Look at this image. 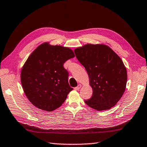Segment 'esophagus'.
<instances>
[{
  "label": "esophagus",
  "mask_w": 147,
  "mask_h": 147,
  "mask_svg": "<svg viewBox=\"0 0 147 147\" xmlns=\"http://www.w3.org/2000/svg\"><path fill=\"white\" fill-rule=\"evenodd\" d=\"M81 87H82V85H80V84H79L77 86V87H74V89H75L76 90H80V88H81Z\"/></svg>",
  "instance_id": "34e87169"
}]
</instances>
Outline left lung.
I'll list each match as a JSON object with an SVG mask.
<instances>
[{
	"label": "left lung",
	"instance_id": "8db88e82",
	"mask_svg": "<svg viewBox=\"0 0 147 147\" xmlns=\"http://www.w3.org/2000/svg\"><path fill=\"white\" fill-rule=\"evenodd\" d=\"M74 53L87 71L93 90L85 102L98 111L113 107L122 97L127 83V71L121 59L103 45H86L75 49Z\"/></svg>",
	"mask_w": 147,
	"mask_h": 147
}]
</instances>
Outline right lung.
<instances>
[{"mask_svg":"<svg viewBox=\"0 0 147 147\" xmlns=\"http://www.w3.org/2000/svg\"><path fill=\"white\" fill-rule=\"evenodd\" d=\"M74 57L70 48L48 43L39 46L32 53L21 73L23 89L32 104L51 111L64 102L73 88L69 85V73L64 64Z\"/></svg>","mask_w":147,"mask_h":147,"instance_id":"add662e5","label":"right lung"}]
</instances>
